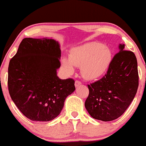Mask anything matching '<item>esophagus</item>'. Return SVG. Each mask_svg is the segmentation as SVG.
Masks as SVG:
<instances>
[{"instance_id": "esophagus-1", "label": "esophagus", "mask_w": 146, "mask_h": 146, "mask_svg": "<svg viewBox=\"0 0 146 146\" xmlns=\"http://www.w3.org/2000/svg\"><path fill=\"white\" fill-rule=\"evenodd\" d=\"M80 85H82L81 82L78 81V80H76V81H75V87L80 86Z\"/></svg>"}]
</instances>
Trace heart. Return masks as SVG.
<instances>
[{"label":"heart","mask_w":146,"mask_h":146,"mask_svg":"<svg viewBox=\"0 0 146 146\" xmlns=\"http://www.w3.org/2000/svg\"><path fill=\"white\" fill-rule=\"evenodd\" d=\"M113 61L112 50L100 42H90L72 48L69 58L62 59V66L68 75L75 72V66L81 67L83 78L95 80L108 71Z\"/></svg>","instance_id":"obj_1"}]
</instances>
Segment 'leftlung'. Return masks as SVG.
<instances>
[{"label":"left lung","instance_id":"left-lung-1","mask_svg":"<svg viewBox=\"0 0 146 146\" xmlns=\"http://www.w3.org/2000/svg\"><path fill=\"white\" fill-rule=\"evenodd\" d=\"M119 44L107 73L101 80L88 85L89 95L85 108L95 119L110 121L126 110L136 95L139 86L137 61L133 52Z\"/></svg>","mask_w":146,"mask_h":146}]
</instances>
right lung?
Returning <instances> with one entry per match:
<instances>
[{"instance_id": "right-lung-1", "label": "right lung", "mask_w": 146, "mask_h": 146, "mask_svg": "<svg viewBox=\"0 0 146 146\" xmlns=\"http://www.w3.org/2000/svg\"><path fill=\"white\" fill-rule=\"evenodd\" d=\"M61 49L53 38H26L8 68L11 100L30 120L48 121L62 110L66 98L75 91V81L57 75Z\"/></svg>"}]
</instances>
